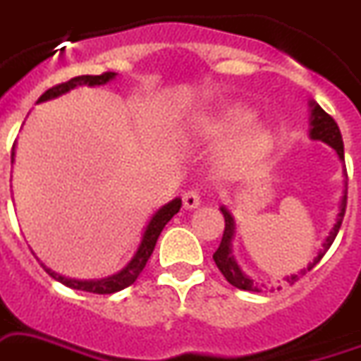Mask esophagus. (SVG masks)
Listing matches in <instances>:
<instances>
[{"instance_id":"34e87169","label":"esophagus","mask_w":361,"mask_h":361,"mask_svg":"<svg viewBox=\"0 0 361 361\" xmlns=\"http://www.w3.org/2000/svg\"><path fill=\"white\" fill-rule=\"evenodd\" d=\"M200 195L196 190H187L185 195H183V207L185 209H196V207L200 206Z\"/></svg>"}]
</instances>
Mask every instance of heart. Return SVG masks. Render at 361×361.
<instances>
[{
  "label": "heart",
  "instance_id": "obj_1",
  "mask_svg": "<svg viewBox=\"0 0 361 361\" xmlns=\"http://www.w3.org/2000/svg\"><path fill=\"white\" fill-rule=\"evenodd\" d=\"M252 122L254 113L247 105L226 102L196 113L181 131V139L187 145L209 146L233 138L219 157V169L222 174L233 178L245 174L271 148V133L265 128L248 130Z\"/></svg>",
  "mask_w": 361,
  "mask_h": 361
}]
</instances>
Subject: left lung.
I'll return each mask as SVG.
<instances>
[{"mask_svg": "<svg viewBox=\"0 0 361 361\" xmlns=\"http://www.w3.org/2000/svg\"><path fill=\"white\" fill-rule=\"evenodd\" d=\"M310 137L313 140H323L328 146H332L338 157L341 161H345V152H343V139H341V131H339L336 120L330 116L328 113H324L321 109V105L315 104V102H310ZM345 180H347V171H345ZM345 207H347V181H345V189H343L341 202H339V213L336 216V222H334L332 230L328 231L326 239L323 241V247L319 250V254L313 257L312 263H307L306 269H302L297 274H291V276L283 278L287 283H295L300 276H304L307 271H312L313 267L321 262V257L326 254V250L332 247L334 239L338 235L339 228H341L343 216H345ZM222 215H224V233H222V241L221 247L216 248V252L213 254V259H215L219 271L224 274L228 282L231 283L237 289H243V291H254V293H262L263 289H267V286H257L254 283L250 276H247L245 272L241 271V267L237 265L235 257H233V235H235V221H233V215L226 207H221ZM280 289V287H278Z\"/></svg>", "mask_w": 361, "mask_h": 361, "instance_id": "left-lung-1", "label": "left lung"}]
</instances>
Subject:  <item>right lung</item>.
Wrapping results in <instances>:
<instances>
[{
	"mask_svg": "<svg viewBox=\"0 0 361 361\" xmlns=\"http://www.w3.org/2000/svg\"><path fill=\"white\" fill-rule=\"evenodd\" d=\"M114 78H116L114 72H105V74L102 75H78V78H72L70 81H66V83L55 85V87L46 90V92L38 98L37 104L59 98V96L66 94V92H70L72 89H75V87H85V85H87V87H99V85H105L109 83V81H113ZM14 148H16V146H13V152H11V163H14V155H16L14 154ZM180 207L181 198H174V200H171L169 204L161 206L159 209L155 211L154 215L150 216L148 224H146L142 239H140V245L137 247V252L133 254V257H131L130 262H128V265H126L122 271H118L116 274H113V276L102 278V280H75V278H66L63 276V274H59V272L51 271V269H48L44 263L42 267L46 269V272H48L49 276L55 278L57 282L64 283L66 287H72V289H78V291L96 293V295H111V293L122 291L126 287H130L131 283L137 280V276H139L140 272H142L146 262L150 259L152 252H154L155 243L159 239L161 231H163L166 222L171 221L172 216L180 211Z\"/></svg>",
	"mask_w": 361,
	"mask_h": 361,
	"instance_id": "add662e5",
	"label": "right lung"
}]
</instances>
